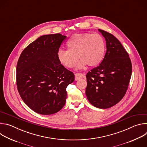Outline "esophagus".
Segmentation results:
<instances>
[{
    "label": "esophagus",
    "mask_w": 147,
    "mask_h": 147,
    "mask_svg": "<svg viewBox=\"0 0 147 147\" xmlns=\"http://www.w3.org/2000/svg\"><path fill=\"white\" fill-rule=\"evenodd\" d=\"M75 80L76 81H77L78 80H80V78H82L84 77V74H83L82 73H76L75 74Z\"/></svg>",
    "instance_id": "34e87169"
}]
</instances>
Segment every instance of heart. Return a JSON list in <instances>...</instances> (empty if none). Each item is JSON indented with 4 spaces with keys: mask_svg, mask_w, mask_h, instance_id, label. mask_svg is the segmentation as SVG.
Segmentation results:
<instances>
[{
    "mask_svg": "<svg viewBox=\"0 0 147 147\" xmlns=\"http://www.w3.org/2000/svg\"><path fill=\"white\" fill-rule=\"evenodd\" d=\"M67 47L68 50L60 49L57 53L59 61L67 68L74 67L78 57L81 60L77 68H82L87 65L96 66L105 55L104 39L98 33L74 34L67 41Z\"/></svg>",
    "mask_w": 147,
    "mask_h": 147,
    "instance_id": "b5f03b06",
    "label": "heart"
}]
</instances>
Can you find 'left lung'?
Returning <instances> with one entry per match:
<instances>
[{
	"mask_svg": "<svg viewBox=\"0 0 147 147\" xmlns=\"http://www.w3.org/2000/svg\"><path fill=\"white\" fill-rule=\"evenodd\" d=\"M98 30L105 38L107 51L99 65L86 75V94L93 106L107 109L115 105L126 93L132 65L120 42L112 34Z\"/></svg>",
	"mask_w": 147,
	"mask_h": 147,
	"instance_id": "8db88e82",
	"label": "left lung"
}]
</instances>
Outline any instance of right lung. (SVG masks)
Here are the masks:
<instances>
[{"mask_svg":"<svg viewBox=\"0 0 147 147\" xmlns=\"http://www.w3.org/2000/svg\"><path fill=\"white\" fill-rule=\"evenodd\" d=\"M66 36L60 34L45 35L28 45L21 53L16 67L19 94L35 112L54 114L64 107L66 88L74 74L61 65L57 51Z\"/></svg>","mask_w":147,"mask_h":147,"instance_id":"1","label":"right lung"}]
</instances>
